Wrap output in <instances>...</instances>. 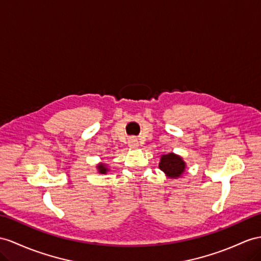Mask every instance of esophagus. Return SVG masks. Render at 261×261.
Returning a JSON list of instances; mask_svg holds the SVG:
<instances>
[{
  "mask_svg": "<svg viewBox=\"0 0 261 261\" xmlns=\"http://www.w3.org/2000/svg\"><path fill=\"white\" fill-rule=\"evenodd\" d=\"M129 145L131 146V148H137V146H139V141H138V139H136V138H131V139L129 140Z\"/></svg>",
  "mask_w": 261,
  "mask_h": 261,
  "instance_id": "esophagus-1",
  "label": "esophagus"
}]
</instances>
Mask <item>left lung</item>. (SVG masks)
I'll return each mask as SVG.
<instances>
[{"mask_svg":"<svg viewBox=\"0 0 261 261\" xmlns=\"http://www.w3.org/2000/svg\"><path fill=\"white\" fill-rule=\"evenodd\" d=\"M159 168L165 173V175L168 177L177 178L184 173L186 164L179 155L174 154V153H169V154L161 156Z\"/></svg>","mask_w":261,"mask_h":261,"instance_id":"8db88e82","label":"left lung"}]
</instances>
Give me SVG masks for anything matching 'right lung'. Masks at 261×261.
Masks as SVG:
<instances>
[{
	"instance_id": "right-lung-1",
	"label": "right lung",
	"mask_w": 261,
	"mask_h": 261,
	"mask_svg": "<svg viewBox=\"0 0 261 261\" xmlns=\"http://www.w3.org/2000/svg\"><path fill=\"white\" fill-rule=\"evenodd\" d=\"M97 169H98V172L100 173V174H106V173L109 171V169L107 168V165L103 163H99L97 165Z\"/></svg>"
}]
</instances>
